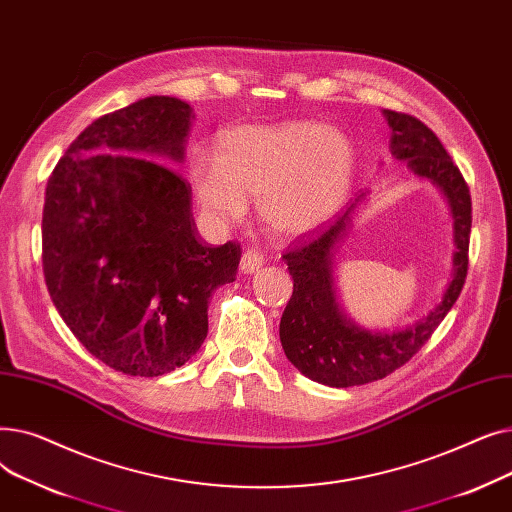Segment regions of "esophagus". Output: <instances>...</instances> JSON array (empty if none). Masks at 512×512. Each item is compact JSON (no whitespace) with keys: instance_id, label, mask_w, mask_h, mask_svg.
Returning <instances> with one entry per match:
<instances>
[{"instance_id":"esophagus-1","label":"esophagus","mask_w":512,"mask_h":512,"mask_svg":"<svg viewBox=\"0 0 512 512\" xmlns=\"http://www.w3.org/2000/svg\"><path fill=\"white\" fill-rule=\"evenodd\" d=\"M263 265V255L257 251H245L240 257V272L245 274H255L259 272V267Z\"/></svg>"}]
</instances>
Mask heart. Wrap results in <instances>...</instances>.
<instances>
[{"label": "heart", "mask_w": 512, "mask_h": 512, "mask_svg": "<svg viewBox=\"0 0 512 512\" xmlns=\"http://www.w3.org/2000/svg\"><path fill=\"white\" fill-rule=\"evenodd\" d=\"M355 151L344 132L315 122L240 126L218 143L215 161L195 153L188 180L207 218L232 224L257 199L261 224L301 238L328 224L346 203Z\"/></svg>", "instance_id": "heart-1"}]
</instances>
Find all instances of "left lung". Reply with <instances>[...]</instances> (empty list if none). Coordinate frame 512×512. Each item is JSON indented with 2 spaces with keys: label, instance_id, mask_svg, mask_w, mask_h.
Masks as SVG:
<instances>
[{
  "label": "left lung",
  "instance_id": "obj_1",
  "mask_svg": "<svg viewBox=\"0 0 512 512\" xmlns=\"http://www.w3.org/2000/svg\"><path fill=\"white\" fill-rule=\"evenodd\" d=\"M382 114L392 128V155L398 161H407V168L417 178L438 186L450 207L452 272L442 299L407 328L392 332L367 330L346 317L336 294L334 259L367 193L355 199L330 230L286 253L284 261L294 284L280 321V342L288 361L305 378L330 388L369 384L405 365L440 326L459 299L467 278L471 195L461 170L421 120L392 110Z\"/></svg>",
  "mask_w": 512,
  "mask_h": 512
}]
</instances>
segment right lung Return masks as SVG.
<instances>
[{
	"instance_id": "right-lung-1",
	"label": "right lung",
	"mask_w": 512,
	"mask_h": 512,
	"mask_svg": "<svg viewBox=\"0 0 512 512\" xmlns=\"http://www.w3.org/2000/svg\"><path fill=\"white\" fill-rule=\"evenodd\" d=\"M193 107L153 95L89 124L53 168L43 274L64 324L107 367L170 373L207 336L211 292L234 282L240 245L199 240L184 159Z\"/></svg>"
}]
</instances>
